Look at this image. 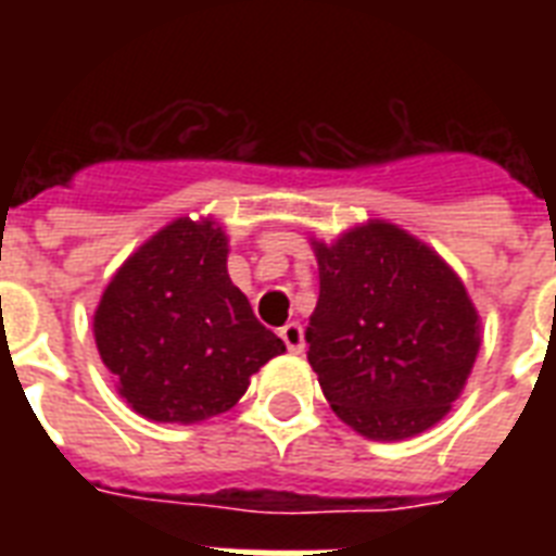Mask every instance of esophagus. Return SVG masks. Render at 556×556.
Here are the masks:
<instances>
[{
    "mask_svg": "<svg viewBox=\"0 0 556 556\" xmlns=\"http://www.w3.org/2000/svg\"><path fill=\"white\" fill-rule=\"evenodd\" d=\"M279 340L286 343L288 352H294V355H300L305 349V340H303V326L300 323H286L282 329H279Z\"/></svg>",
    "mask_w": 556,
    "mask_h": 556,
    "instance_id": "34e87169",
    "label": "esophagus"
}]
</instances>
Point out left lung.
Listing matches in <instances>:
<instances>
[{
    "label": "left lung",
    "instance_id": "obj_1",
    "mask_svg": "<svg viewBox=\"0 0 556 556\" xmlns=\"http://www.w3.org/2000/svg\"><path fill=\"white\" fill-rule=\"evenodd\" d=\"M314 251L320 300L305 343L331 409L369 439L441 421L479 352V314L456 274L387 222Z\"/></svg>",
    "mask_w": 556,
    "mask_h": 556
}]
</instances>
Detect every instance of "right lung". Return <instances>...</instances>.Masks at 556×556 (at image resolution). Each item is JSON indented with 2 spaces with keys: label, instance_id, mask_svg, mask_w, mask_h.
Wrapping results in <instances>:
<instances>
[{
  "label": "right lung",
  "instance_id": "add662e5",
  "mask_svg": "<svg viewBox=\"0 0 556 556\" xmlns=\"http://www.w3.org/2000/svg\"><path fill=\"white\" fill-rule=\"evenodd\" d=\"M94 340L126 404L178 424L227 413L253 371L286 352L227 277L222 227L190 218L124 262L94 312Z\"/></svg>",
  "mask_w": 556,
  "mask_h": 556
}]
</instances>
